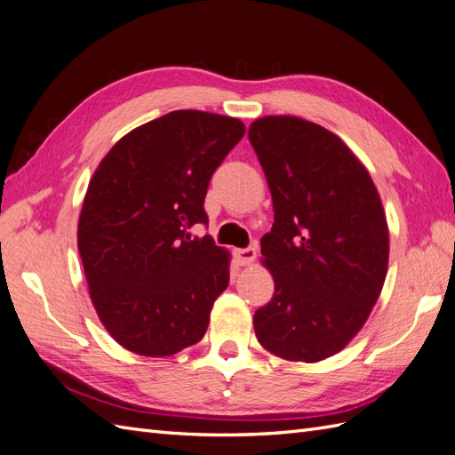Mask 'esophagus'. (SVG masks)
<instances>
[{
  "label": "esophagus",
  "instance_id": "1",
  "mask_svg": "<svg viewBox=\"0 0 455 455\" xmlns=\"http://www.w3.org/2000/svg\"><path fill=\"white\" fill-rule=\"evenodd\" d=\"M235 259L241 266H249L257 259V249L254 247H247V249H237L235 251Z\"/></svg>",
  "mask_w": 455,
  "mask_h": 455
}]
</instances>
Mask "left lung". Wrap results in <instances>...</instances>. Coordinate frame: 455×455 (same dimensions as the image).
<instances>
[{
    "instance_id": "8db88e82",
    "label": "left lung",
    "mask_w": 455,
    "mask_h": 455,
    "mask_svg": "<svg viewBox=\"0 0 455 455\" xmlns=\"http://www.w3.org/2000/svg\"><path fill=\"white\" fill-rule=\"evenodd\" d=\"M249 140L274 204L260 239L274 297L254 313V334L275 357L323 361L357 336L382 291L390 234L380 195L347 144L313 121L266 116Z\"/></svg>"
}]
</instances>
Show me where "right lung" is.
Wrapping results in <instances>:
<instances>
[{
  "mask_svg": "<svg viewBox=\"0 0 455 455\" xmlns=\"http://www.w3.org/2000/svg\"><path fill=\"white\" fill-rule=\"evenodd\" d=\"M245 135L235 117L177 109L132 129L96 168L76 229L92 305L119 346L170 357L206 334L229 283V252L210 235V177Z\"/></svg>",
  "mask_w": 455,
  "mask_h": 455,
  "instance_id": "obj_1",
  "label": "right lung"
}]
</instances>
